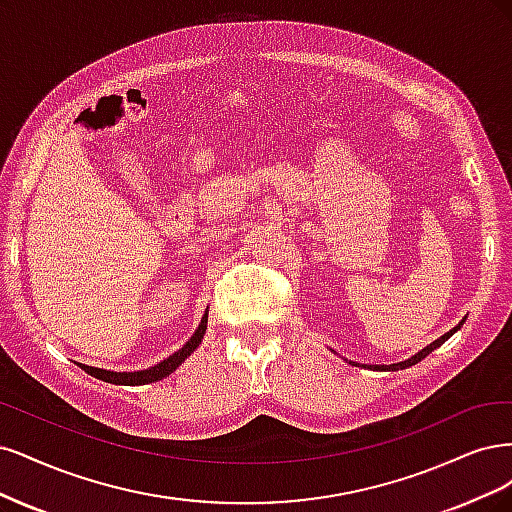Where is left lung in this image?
<instances>
[{"label": "left lung", "mask_w": 512, "mask_h": 512, "mask_svg": "<svg viewBox=\"0 0 512 512\" xmlns=\"http://www.w3.org/2000/svg\"><path fill=\"white\" fill-rule=\"evenodd\" d=\"M461 325H464V321H461L457 327H453L451 332H447L444 336H440L438 340H434L430 346H425V349H423V351H419L415 357H410V359H406V361H400V364H391V366H370V368H374V370H381V372H395V370H404V368H408V366H415V364H419V361H421L423 357H427V355H430L434 349H438V346H440L444 340H449ZM353 366H359V364H353Z\"/></svg>", "instance_id": "8db88e82"}]
</instances>
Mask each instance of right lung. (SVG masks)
Listing matches in <instances>:
<instances>
[{"label":"right lung","instance_id":"obj_1","mask_svg":"<svg viewBox=\"0 0 512 512\" xmlns=\"http://www.w3.org/2000/svg\"><path fill=\"white\" fill-rule=\"evenodd\" d=\"M206 323H208V315L202 317L200 327L195 329V334L191 336V340L183 346V349L176 351L174 355H170L168 359H163L161 364H157L155 368H148V370H140V372H108V370H100V368H91V366H82L80 368L85 370L87 374L100 378L104 383H112V385H146V383H155L161 381V378L170 376L183 361L197 349V346L202 344V338L206 334Z\"/></svg>","mask_w":512,"mask_h":512}]
</instances>
